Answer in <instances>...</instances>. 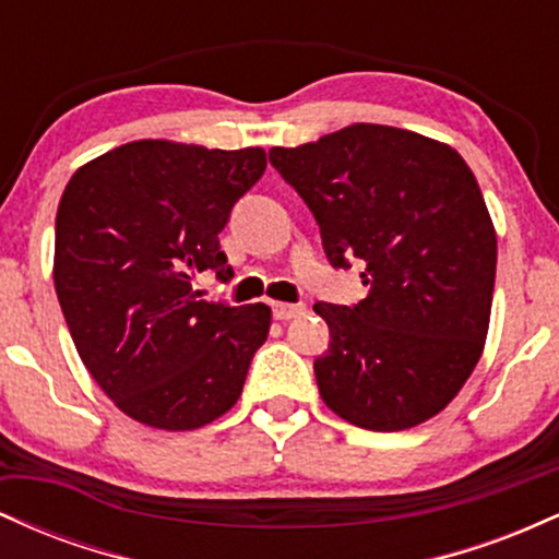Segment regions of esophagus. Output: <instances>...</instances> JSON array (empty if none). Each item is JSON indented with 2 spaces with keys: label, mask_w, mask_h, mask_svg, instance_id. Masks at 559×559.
<instances>
[{
  "label": "esophagus",
  "mask_w": 559,
  "mask_h": 559,
  "mask_svg": "<svg viewBox=\"0 0 559 559\" xmlns=\"http://www.w3.org/2000/svg\"><path fill=\"white\" fill-rule=\"evenodd\" d=\"M305 312V305H286V301H273V318L275 320H292Z\"/></svg>",
  "instance_id": "esophagus-1"
}]
</instances>
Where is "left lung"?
I'll return each mask as SVG.
<instances>
[{
    "mask_svg": "<svg viewBox=\"0 0 559 559\" xmlns=\"http://www.w3.org/2000/svg\"><path fill=\"white\" fill-rule=\"evenodd\" d=\"M271 165L297 189L333 267L362 265L368 297L325 305L323 402L368 431H404L457 396L489 331L497 234L476 176L449 144L355 123Z\"/></svg>",
    "mask_w": 559,
    "mask_h": 559,
    "instance_id": "left-lung-1",
    "label": "left lung"
}]
</instances>
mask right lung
<instances>
[{"mask_svg":"<svg viewBox=\"0 0 559 559\" xmlns=\"http://www.w3.org/2000/svg\"><path fill=\"white\" fill-rule=\"evenodd\" d=\"M265 150L141 139L79 168L55 223V288L83 365L128 418L194 431L241 396L271 307L207 301L194 273L234 278L221 234Z\"/></svg>","mask_w":559,"mask_h":559,"instance_id":"add662e5","label":"right lung"}]
</instances>
